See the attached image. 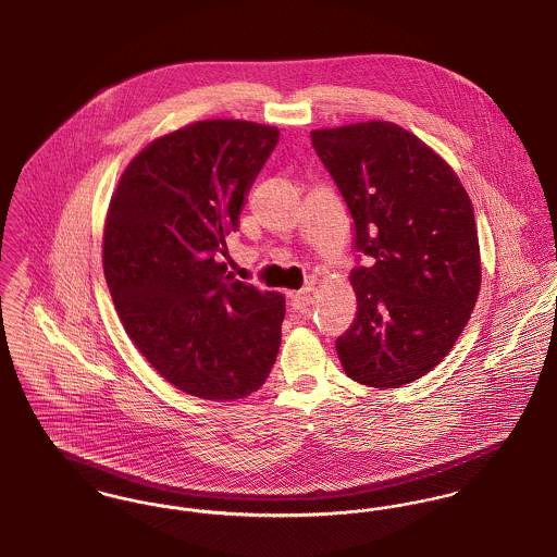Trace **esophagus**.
<instances>
[{
  "mask_svg": "<svg viewBox=\"0 0 557 557\" xmlns=\"http://www.w3.org/2000/svg\"><path fill=\"white\" fill-rule=\"evenodd\" d=\"M314 289L312 287H304V289H299V292L292 293V301L293 306H297V308H304V306H310L312 304V299H314Z\"/></svg>",
  "mask_w": 557,
  "mask_h": 557,
  "instance_id": "1",
  "label": "esophagus"
}]
</instances>
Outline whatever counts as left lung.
<instances>
[{"label":"left lung","mask_w":557,"mask_h":557,"mask_svg":"<svg viewBox=\"0 0 557 557\" xmlns=\"http://www.w3.org/2000/svg\"><path fill=\"white\" fill-rule=\"evenodd\" d=\"M310 138L354 222L358 310L335 342L344 371L371 387L419 380L455 346L480 292L468 193L396 123L314 129Z\"/></svg>","instance_id":"obj_1"}]
</instances>
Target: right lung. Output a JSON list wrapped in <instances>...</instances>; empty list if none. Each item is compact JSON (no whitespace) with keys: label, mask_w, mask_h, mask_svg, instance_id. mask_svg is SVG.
<instances>
[{"label":"right lung","mask_w":557,"mask_h":557,"mask_svg":"<svg viewBox=\"0 0 557 557\" xmlns=\"http://www.w3.org/2000/svg\"><path fill=\"white\" fill-rule=\"evenodd\" d=\"M278 129L213 119L148 145L111 199L102 262L127 335L177 389L236 400L281 346L285 297L236 281L222 256Z\"/></svg>","instance_id":"obj_1"}]
</instances>
